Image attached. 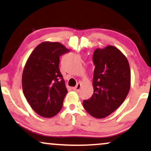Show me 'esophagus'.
<instances>
[{"label": "esophagus", "mask_w": 151, "mask_h": 151, "mask_svg": "<svg viewBox=\"0 0 151 151\" xmlns=\"http://www.w3.org/2000/svg\"><path fill=\"white\" fill-rule=\"evenodd\" d=\"M81 84L80 83H78L77 85H76V86L74 87L73 89V90L76 91V92H79L80 90H81Z\"/></svg>", "instance_id": "obj_1"}]
</instances>
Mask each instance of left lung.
<instances>
[{
    "mask_svg": "<svg viewBox=\"0 0 151 151\" xmlns=\"http://www.w3.org/2000/svg\"><path fill=\"white\" fill-rule=\"evenodd\" d=\"M93 63L94 94L90 99L83 101V106L92 116L104 118L127 97L130 89V68L125 56L111 45L95 50Z\"/></svg>",
    "mask_w": 151,
    "mask_h": 151,
    "instance_id": "1",
    "label": "left lung"
}]
</instances>
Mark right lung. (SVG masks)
<instances>
[{"label":"right lung","instance_id":"1","mask_svg":"<svg viewBox=\"0 0 151 151\" xmlns=\"http://www.w3.org/2000/svg\"><path fill=\"white\" fill-rule=\"evenodd\" d=\"M69 50L59 42H43L29 56L22 74V89L35 112L44 118L57 115L67 89L59 68V57Z\"/></svg>","mask_w":151,"mask_h":151}]
</instances>
